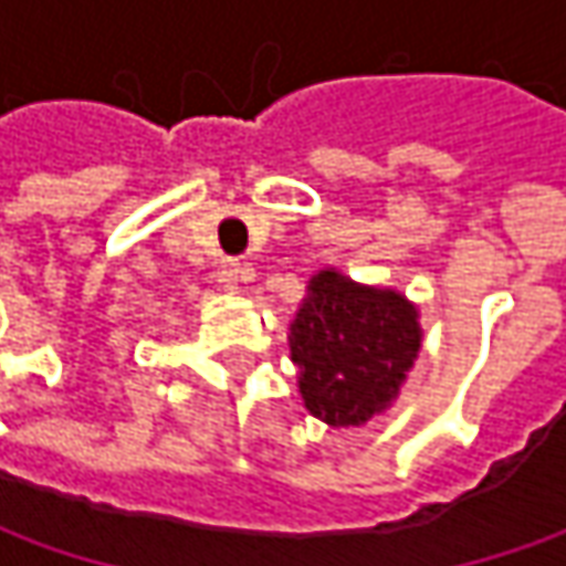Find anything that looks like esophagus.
<instances>
[{"mask_svg":"<svg viewBox=\"0 0 566 566\" xmlns=\"http://www.w3.org/2000/svg\"><path fill=\"white\" fill-rule=\"evenodd\" d=\"M251 276H254V271H251L249 264H239V261H223L220 264V283L229 293H235L242 283H249Z\"/></svg>","mask_w":566,"mask_h":566,"instance_id":"34e87169","label":"esophagus"}]
</instances>
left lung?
<instances>
[{"label":"left lung","instance_id":"obj_1","mask_svg":"<svg viewBox=\"0 0 566 566\" xmlns=\"http://www.w3.org/2000/svg\"><path fill=\"white\" fill-rule=\"evenodd\" d=\"M305 293L290 324L305 409L331 428L371 422L394 406L419 359V305L337 268L317 271Z\"/></svg>","mask_w":566,"mask_h":566}]
</instances>
